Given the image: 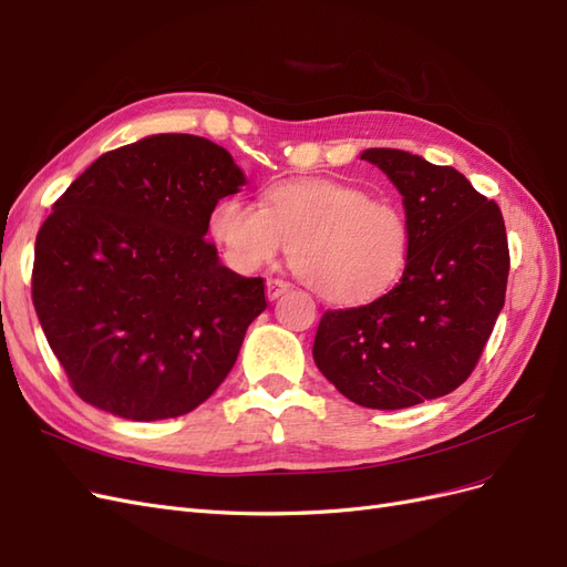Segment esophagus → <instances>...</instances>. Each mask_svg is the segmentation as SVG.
<instances>
[{"label": "esophagus", "mask_w": 567, "mask_h": 567, "mask_svg": "<svg viewBox=\"0 0 567 567\" xmlns=\"http://www.w3.org/2000/svg\"><path fill=\"white\" fill-rule=\"evenodd\" d=\"M286 290H290V284L288 281H284V279H269L267 281V298L269 300H277V298H281Z\"/></svg>", "instance_id": "34e87169"}]
</instances>
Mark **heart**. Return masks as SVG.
<instances>
[{
  "instance_id": "heart-1",
  "label": "heart",
  "mask_w": 567,
  "mask_h": 567,
  "mask_svg": "<svg viewBox=\"0 0 567 567\" xmlns=\"http://www.w3.org/2000/svg\"><path fill=\"white\" fill-rule=\"evenodd\" d=\"M210 234L236 267L255 269L288 248L290 267L323 300L362 305L398 284L409 221L398 205L333 179L271 186L265 205L221 198Z\"/></svg>"
}]
</instances>
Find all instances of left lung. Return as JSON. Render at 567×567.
Listing matches in <instances>:
<instances>
[{
  "label": "left lung",
  "mask_w": 567,
  "mask_h": 567,
  "mask_svg": "<svg viewBox=\"0 0 567 567\" xmlns=\"http://www.w3.org/2000/svg\"><path fill=\"white\" fill-rule=\"evenodd\" d=\"M362 161L402 194L406 267L379 300L323 312L312 354L354 404L404 409L473 373L504 307L506 227L499 205L454 167L400 148H367Z\"/></svg>",
  "instance_id": "1"
}]
</instances>
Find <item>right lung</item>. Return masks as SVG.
Listing matches in <instances>:
<instances>
[{
  "instance_id": "add662e5",
  "label": "right lung",
  "mask_w": 567,
  "mask_h": 567,
  "mask_svg": "<svg viewBox=\"0 0 567 567\" xmlns=\"http://www.w3.org/2000/svg\"><path fill=\"white\" fill-rule=\"evenodd\" d=\"M246 177L227 148L153 134L96 158L35 241L32 302L80 400L130 421L194 411L231 371L265 281L205 234Z\"/></svg>"
}]
</instances>
